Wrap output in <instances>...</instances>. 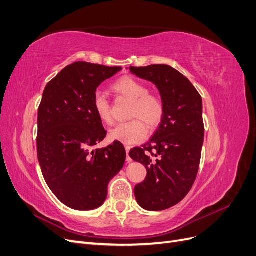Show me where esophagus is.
Here are the masks:
<instances>
[{"label":"esophagus","mask_w":256,"mask_h":256,"mask_svg":"<svg viewBox=\"0 0 256 256\" xmlns=\"http://www.w3.org/2000/svg\"><path fill=\"white\" fill-rule=\"evenodd\" d=\"M125 148H126V152H127V162H131V158L129 157V152L131 150V146L130 145H125Z\"/></svg>","instance_id":"1"}]
</instances>
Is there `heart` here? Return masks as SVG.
I'll list each match as a JSON object with an SVG mask.
<instances>
[{
  "instance_id": "obj_1",
  "label": "heart",
  "mask_w": 256,
  "mask_h": 256,
  "mask_svg": "<svg viewBox=\"0 0 256 256\" xmlns=\"http://www.w3.org/2000/svg\"><path fill=\"white\" fill-rule=\"evenodd\" d=\"M112 88L122 97L132 102L130 106V118L111 130L110 136L113 140L126 144H134L142 141L147 130L143 122L154 128L161 122L164 115V104L162 98L154 92H150L147 85L134 76H126L118 79ZM92 110L97 118L104 124L112 122L111 104L102 92H96L92 97Z\"/></svg>"
}]
</instances>
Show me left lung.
I'll return each mask as SVG.
<instances>
[{
  "label": "left lung",
  "instance_id": "1",
  "mask_svg": "<svg viewBox=\"0 0 256 256\" xmlns=\"http://www.w3.org/2000/svg\"><path fill=\"white\" fill-rule=\"evenodd\" d=\"M129 69L156 85L164 104V118L150 142L129 152L147 171L144 182L134 187L138 204L146 210H164L188 194L198 172L204 141L202 97L168 65Z\"/></svg>",
  "mask_w": 256,
  "mask_h": 256
}]
</instances>
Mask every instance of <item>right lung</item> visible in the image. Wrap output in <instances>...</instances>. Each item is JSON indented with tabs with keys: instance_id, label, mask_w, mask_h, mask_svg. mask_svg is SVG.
Returning <instances> with one entry per match:
<instances>
[{
	"instance_id": "right-lung-1",
	"label": "right lung",
	"mask_w": 256,
	"mask_h": 256,
	"mask_svg": "<svg viewBox=\"0 0 256 256\" xmlns=\"http://www.w3.org/2000/svg\"><path fill=\"white\" fill-rule=\"evenodd\" d=\"M120 70L76 62L46 85L38 108L37 158L44 178L53 194L76 210L102 206L108 184L125 164V147L118 141L92 150L106 136L92 97Z\"/></svg>"
}]
</instances>
